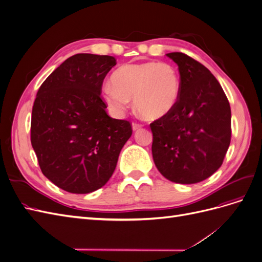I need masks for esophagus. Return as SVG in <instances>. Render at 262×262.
<instances>
[{"instance_id": "esophagus-1", "label": "esophagus", "mask_w": 262, "mask_h": 262, "mask_svg": "<svg viewBox=\"0 0 262 262\" xmlns=\"http://www.w3.org/2000/svg\"><path fill=\"white\" fill-rule=\"evenodd\" d=\"M141 128H142V124L137 123V122H133V123H132V130H133V131H138V130H140Z\"/></svg>"}]
</instances>
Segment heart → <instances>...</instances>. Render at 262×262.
Masks as SVG:
<instances>
[{"label": "heart", "mask_w": 262, "mask_h": 262, "mask_svg": "<svg viewBox=\"0 0 262 262\" xmlns=\"http://www.w3.org/2000/svg\"><path fill=\"white\" fill-rule=\"evenodd\" d=\"M112 83L102 87L100 96L117 116L124 114L133 98L141 116L157 120L169 115L180 97V75L169 63H126L113 73Z\"/></svg>", "instance_id": "b5f03b06"}]
</instances>
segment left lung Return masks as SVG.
Wrapping results in <instances>:
<instances>
[{
  "mask_svg": "<svg viewBox=\"0 0 262 262\" xmlns=\"http://www.w3.org/2000/svg\"><path fill=\"white\" fill-rule=\"evenodd\" d=\"M178 66L177 106L150 123L152 154L162 175L191 185L220 167L231 143V107L219 81L201 63L181 52L166 54Z\"/></svg>",
  "mask_w": 262,
  "mask_h": 262,
  "instance_id": "left-lung-1",
  "label": "left lung"
}]
</instances>
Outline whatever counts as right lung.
Here are the masks:
<instances>
[{"mask_svg":"<svg viewBox=\"0 0 262 262\" xmlns=\"http://www.w3.org/2000/svg\"><path fill=\"white\" fill-rule=\"evenodd\" d=\"M116 66L110 55L78 53L39 89L31 114V145L43 175L71 193L107 184L132 134L129 121L106 113L102 81Z\"/></svg>","mask_w":262,"mask_h":262,"instance_id":"add662e5","label":"right lung"}]
</instances>
